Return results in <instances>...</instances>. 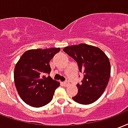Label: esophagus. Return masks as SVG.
Wrapping results in <instances>:
<instances>
[{"label": "esophagus", "mask_w": 128, "mask_h": 128, "mask_svg": "<svg viewBox=\"0 0 128 128\" xmlns=\"http://www.w3.org/2000/svg\"><path fill=\"white\" fill-rule=\"evenodd\" d=\"M63 84H64V86H67L69 84V82H68V81H66V82H63Z\"/></svg>", "instance_id": "esophagus-1"}]
</instances>
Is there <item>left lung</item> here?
Segmentation results:
<instances>
[{"label": "left lung", "instance_id": "8db88e82", "mask_svg": "<svg viewBox=\"0 0 128 128\" xmlns=\"http://www.w3.org/2000/svg\"><path fill=\"white\" fill-rule=\"evenodd\" d=\"M63 50L77 62L84 73L83 80L77 85L78 94L72 99L84 105L94 103L104 93L110 79L108 56L99 48L86 44L66 46Z\"/></svg>", "mask_w": 128, "mask_h": 128}]
</instances>
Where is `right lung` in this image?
I'll return each instance as SVG.
<instances>
[{
	"label": "right lung",
	"mask_w": 128,
	"mask_h": 128,
	"mask_svg": "<svg viewBox=\"0 0 128 128\" xmlns=\"http://www.w3.org/2000/svg\"><path fill=\"white\" fill-rule=\"evenodd\" d=\"M60 48L31 49L25 51L16 64L14 83L19 96L26 104L40 108L53 99L60 82L48 75L49 62Z\"/></svg>",
	"instance_id": "1"
}]
</instances>
